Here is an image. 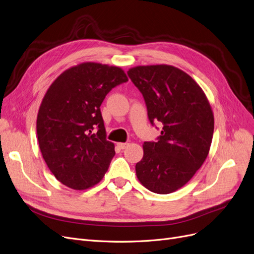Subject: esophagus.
Here are the masks:
<instances>
[{
    "label": "esophagus",
    "mask_w": 254,
    "mask_h": 254,
    "mask_svg": "<svg viewBox=\"0 0 254 254\" xmlns=\"http://www.w3.org/2000/svg\"><path fill=\"white\" fill-rule=\"evenodd\" d=\"M127 145H128V143H127V142H119V143H117V146L119 149H121V150H125L126 148H127Z\"/></svg>",
    "instance_id": "34e87169"
}]
</instances>
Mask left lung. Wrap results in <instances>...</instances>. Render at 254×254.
Listing matches in <instances>:
<instances>
[{
	"mask_svg": "<svg viewBox=\"0 0 254 254\" xmlns=\"http://www.w3.org/2000/svg\"><path fill=\"white\" fill-rule=\"evenodd\" d=\"M127 76L143 96L151 125L159 121L163 126L156 141L143 142L137 178L154 193H172L189 182L206 160L213 137V113L199 85L174 66H137Z\"/></svg>",
	"mask_w": 254,
	"mask_h": 254,
	"instance_id": "8db88e82",
	"label": "left lung"
}]
</instances>
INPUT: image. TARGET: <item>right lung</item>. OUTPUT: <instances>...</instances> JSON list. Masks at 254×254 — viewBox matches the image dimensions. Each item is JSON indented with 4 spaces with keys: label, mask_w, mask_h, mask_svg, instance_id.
<instances>
[{
    "label": "right lung",
    "mask_w": 254,
    "mask_h": 254,
    "mask_svg": "<svg viewBox=\"0 0 254 254\" xmlns=\"http://www.w3.org/2000/svg\"><path fill=\"white\" fill-rule=\"evenodd\" d=\"M127 81L116 66L87 62L73 66L48 88L37 118L41 153L60 183L85 190L99 183L115 155L106 139L100 105Z\"/></svg>",
    "instance_id": "obj_1"
}]
</instances>
